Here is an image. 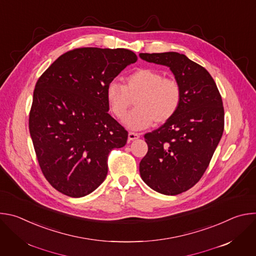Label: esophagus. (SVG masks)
<instances>
[{"instance_id":"1","label":"esophagus","mask_w":256,"mask_h":256,"mask_svg":"<svg viewBox=\"0 0 256 256\" xmlns=\"http://www.w3.org/2000/svg\"><path fill=\"white\" fill-rule=\"evenodd\" d=\"M140 138V134L138 132H128V140H134Z\"/></svg>"}]
</instances>
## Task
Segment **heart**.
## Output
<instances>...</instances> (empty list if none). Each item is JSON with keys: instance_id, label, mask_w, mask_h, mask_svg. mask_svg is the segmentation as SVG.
Returning a JSON list of instances; mask_svg holds the SVG:
<instances>
[{"instance_id": "1", "label": "heart", "mask_w": 256, "mask_h": 256, "mask_svg": "<svg viewBox=\"0 0 256 256\" xmlns=\"http://www.w3.org/2000/svg\"><path fill=\"white\" fill-rule=\"evenodd\" d=\"M182 91L178 81L164 77L152 68H140L124 78L122 85L116 81L108 83L105 98L112 114L122 120L133 100L136 108L124 120L130 130H140L153 124H164L177 112Z\"/></svg>"}]
</instances>
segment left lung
Returning <instances> with one entry per match:
<instances>
[{
	"label": "left lung",
	"mask_w": 256,
	"mask_h": 256,
	"mask_svg": "<svg viewBox=\"0 0 256 256\" xmlns=\"http://www.w3.org/2000/svg\"><path fill=\"white\" fill-rule=\"evenodd\" d=\"M140 58L169 66L181 86V103L174 116L144 134L148 153L140 163L146 184L176 196L198 184L222 138V97L210 72L184 54L169 52L140 54Z\"/></svg>",
	"instance_id": "obj_1"
}]
</instances>
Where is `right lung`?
<instances>
[{"instance_id":"obj_1","label":"right lung","mask_w":256,"mask_h":256,"mask_svg":"<svg viewBox=\"0 0 256 256\" xmlns=\"http://www.w3.org/2000/svg\"><path fill=\"white\" fill-rule=\"evenodd\" d=\"M138 60L124 48H82L56 60L36 82L29 132L50 186L70 196L94 192L107 175L108 154L128 132L108 114L105 90Z\"/></svg>"}]
</instances>
